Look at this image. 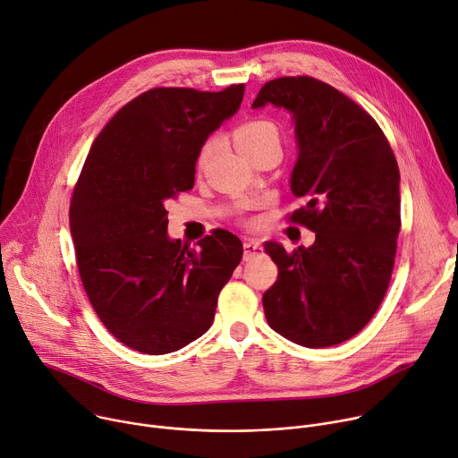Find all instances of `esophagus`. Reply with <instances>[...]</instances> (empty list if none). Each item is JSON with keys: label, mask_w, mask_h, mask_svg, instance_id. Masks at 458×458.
Segmentation results:
<instances>
[{"label": "esophagus", "mask_w": 458, "mask_h": 458, "mask_svg": "<svg viewBox=\"0 0 458 458\" xmlns=\"http://www.w3.org/2000/svg\"><path fill=\"white\" fill-rule=\"evenodd\" d=\"M242 248H244V259H246V261L256 258V256L263 250L261 242H259V241H254V239H246L244 244H242Z\"/></svg>", "instance_id": "obj_1"}]
</instances>
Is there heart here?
I'll return each mask as SVG.
<instances>
[{"label": "heart", "mask_w": 458, "mask_h": 458, "mask_svg": "<svg viewBox=\"0 0 458 458\" xmlns=\"http://www.w3.org/2000/svg\"><path fill=\"white\" fill-rule=\"evenodd\" d=\"M233 140H235L237 149L242 155H246L248 158H252L254 155H258L265 148L279 146V131H277V126L274 122L265 120V118H252V120L242 122L241 126L235 128ZM214 146H216L214 139L204 142V146L200 148L199 157H197L199 168H202L206 160L210 158V155L214 151Z\"/></svg>", "instance_id": "obj_1"}]
</instances>
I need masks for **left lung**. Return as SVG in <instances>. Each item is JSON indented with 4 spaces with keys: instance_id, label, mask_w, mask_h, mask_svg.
<instances>
[{
    "instance_id": "8db88e82",
    "label": "left lung",
    "mask_w": 458,
    "mask_h": 458,
    "mask_svg": "<svg viewBox=\"0 0 458 458\" xmlns=\"http://www.w3.org/2000/svg\"><path fill=\"white\" fill-rule=\"evenodd\" d=\"M294 114L300 157L290 190L307 200L288 221L316 233L286 252L265 242L277 279L263 294L268 325L319 349L356 336L389 288L400 232V172L387 137L361 106L312 76L267 81L254 107Z\"/></svg>"
}]
</instances>
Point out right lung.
<instances>
[{
  "label": "right lung",
  "mask_w": 458,
  "mask_h": 458,
  "mask_svg": "<svg viewBox=\"0 0 458 458\" xmlns=\"http://www.w3.org/2000/svg\"><path fill=\"white\" fill-rule=\"evenodd\" d=\"M242 95L244 84L153 88L106 123L80 172L69 210L78 274L104 327L133 351L168 354L202 336L241 263L228 230L199 248L172 241L165 202L193 188L202 144Z\"/></svg>",
  "instance_id": "right-lung-1"
}]
</instances>
